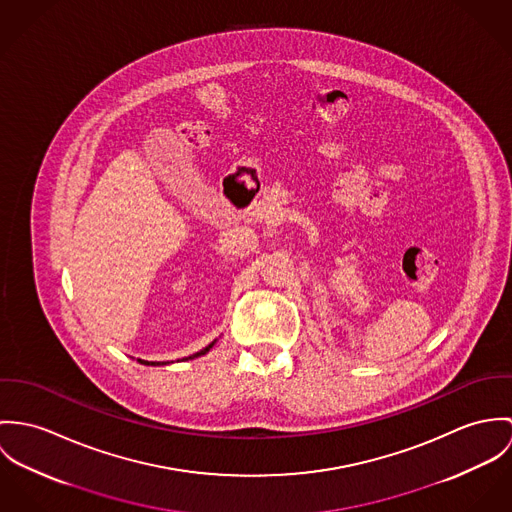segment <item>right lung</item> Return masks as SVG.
I'll return each mask as SVG.
<instances>
[{"label":"right lung","mask_w":512,"mask_h":512,"mask_svg":"<svg viewBox=\"0 0 512 512\" xmlns=\"http://www.w3.org/2000/svg\"><path fill=\"white\" fill-rule=\"evenodd\" d=\"M212 345H214V341H212V343H210V345H208V347H204V349H202V351H198V353H194V355H190V357H188V359H194V357H198V355H204V353H208V351H210V347H212ZM139 363H145V365H159V363H149V361H141V359H139Z\"/></svg>","instance_id":"obj_1"}]
</instances>
